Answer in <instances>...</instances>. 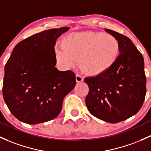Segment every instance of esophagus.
I'll list each match as a JSON object with an SVG mask.
<instances>
[{
	"mask_svg": "<svg viewBox=\"0 0 151 151\" xmlns=\"http://www.w3.org/2000/svg\"><path fill=\"white\" fill-rule=\"evenodd\" d=\"M76 82H77V83H81V82H82L83 81V78L82 76L79 75V74H76Z\"/></svg>",
	"mask_w": 151,
	"mask_h": 151,
	"instance_id": "obj_1",
	"label": "esophagus"
}]
</instances>
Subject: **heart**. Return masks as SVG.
Returning <instances> with one entry per match:
<instances>
[{"mask_svg": "<svg viewBox=\"0 0 151 151\" xmlns=\"http://www.w3.org/2000/svg\"><path fill=\"white\" fill-rule=\"evenodd\" d=\"M120 42L116 37L100 32L84 31L71 33L57 47V62L65 68L78 65L84 73L98 76L111 69L120 54Z\"/></svg>", "mask_w": 151, "mask_h": 151, "instance_id": "b5f03b06", "label": "heart"}]
</instances>
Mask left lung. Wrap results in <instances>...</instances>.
Returning a JSON list of instances; mask_svg holds the SVG:
<instances>
[{
  "label": "left lung",
  "mask_w": 151,
  "mask_h": 151,
  "mask_svg": "<svg viewBox=\"0 0 151 151\" xmlns=\"http://www.w3.org/2000/svg\"><path fill=\"white\" fill-rule=\"evenodd\" d=\"M105 31L118 39L120 55L104 73L85 78L89 87L86 104L89 112L98 119L117 123L140 109L146 93L144 60L129 38L114 31Z\"/></svg>",
  "instance_id": "obj_1"
}]
</instances>
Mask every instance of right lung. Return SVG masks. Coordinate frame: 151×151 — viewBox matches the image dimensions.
<instances>
[{
  "label": "right lung",
  "mask_w": 151,
  "mask_h": 151,
  "mask_svg": "<svg viewBox=\"0 0 151 151\" xmlns=\"http://www.w3.org/2000/svg\"><path fill=\"white\" fill-rule=\"evenodd\" d=\"M69 27L35 34L15 46L5 65L3 96L19 121L36 124L55 119L65 96L74 88L73 71L55 68L57 39Z\"/></svg>",
  "instance_id": "1"
}]
</instances>
